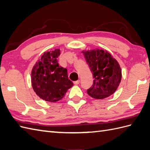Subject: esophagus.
<instances>
[{
  "instance_id": "obj_1",
  "label": "esophagus",
  "mask_w": 150,
  "mask_h": 150,
  "mask_svg": "<svg viewBox=\"0 0 150 150\" xmlns=\"http://www.w3.org/2000/svg\"><path fill=\"white\" fill-rule=\"evenodd\" d=\"M79 83H80V81H79V80H78V81H74V85H79Z\"/></svg>"
}]
</instances>
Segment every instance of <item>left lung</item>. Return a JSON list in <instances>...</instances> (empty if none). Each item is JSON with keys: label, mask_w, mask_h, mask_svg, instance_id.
Masks as SVG:
<instances>
[{"label": "left lung", "mask_w": 150, "mask_h": 150, "mask_svg": "<svg viewBox=\"0 0 150 150\" xmlns=\"http://www.w3.org/2000/svg\"><path fill=\"white\" fill-rule=\"evenodd\" d=\"M94 79L87 90L90 96L103 99L110 96L118 87L122 79V70L118 62L110 53L103 50L83 52Z\"/></svg>", "instance_id": "left-lung-1"}]
</instances>
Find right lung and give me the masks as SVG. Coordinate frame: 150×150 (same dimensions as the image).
<instances>
[{
	"instance_id": "add662e5",
	"label": "right lung",
	"mask_w": 150,
	"mask_h": 150,
	"mask_svg": "<svg viewBox=\"0 0 150 150\" xmlns=\"http://www.w3.org/2000/svg\"><path fill=\"white\" fill-rule=\"evenodd\" d=\"M60 54L58 49L45 53L31 73L34 92L42 99L51 103L62 99L67 90L73 86L68 78L67 69L58 63L57 58Z\"/></svg>"
}]
</instances>
